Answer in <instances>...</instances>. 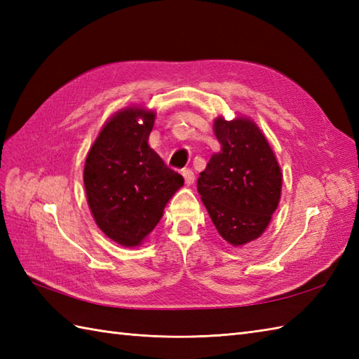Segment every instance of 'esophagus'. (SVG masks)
Returning <instances> with one entry per match:
<instances>
[{"mask_svg":"<svg viewBox=\"0 0 359 359\" xmlns=\"http://www.w3.org/2000/svg\"><path fill=\"white\" fill-rule=\"evenodd\" d=\"M182 175H184L187 185H193V182H194V172H193L191 170H184V171H182Z\"/></svg>","mask_w":359,"mask_h":359,"instance_id":"34e87169","label":"esophagus"}]
</instances>
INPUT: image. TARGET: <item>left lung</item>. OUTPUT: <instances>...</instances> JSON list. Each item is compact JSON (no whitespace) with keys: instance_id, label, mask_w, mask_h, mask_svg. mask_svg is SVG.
I'll use <instances>...</instances> for the list:
<instances>
[{"instance_id":"1","label":"left lung","mask_w":359,"mask_h":359,"mask_svg":"<svg viewBox=\"0 0 359 359\" xmlns=\"http://www.w3.org/2000/svg\"><path fill=\"white\" fill-rule=\"evenodd\" d=\"M220 151L197 179V191L217 233L233 247L261 238L276 211L282 172L273 148L253 120L216 117Z\"/></svg>"}]
</instances>
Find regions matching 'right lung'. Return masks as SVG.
I'll return each instance as SVG.
<instances>
[{
    "label": "right lung",
    "mask_w": 359,
    "mask_h": 359,
    "mask_svg": "<svg viewBox=\"0 0 359 359\" xmlns=\"http://www.w3.org/2000/svg\"><path fill=\"white\" fill-rule=\"evenodd\" d=\"M156 112L126 106L103 125L90 147L83 182L97 226L121 247L142 245L184 185L148 144Z\"/></svg>",
    "instance_id": "1"
}]
</instances>
